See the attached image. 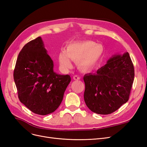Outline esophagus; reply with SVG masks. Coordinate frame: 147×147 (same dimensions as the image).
<instances>
[{
  "mask_svg": "<svg viewBox=\"0 0 147 147\" xmlns=\"http://www.w3.org/2000/svg\"><path fill=\"white\" fill-rule=\"evenodd\" d=\"M80 79V77L79 76H78V75H74V76H73V79H74V80H79Z\"/></svg>",
  "mask_w": 147,
  "mask_h": 147,
  "instance_id": "34e87169",
  "label": "esophagus"
}]
</instances>
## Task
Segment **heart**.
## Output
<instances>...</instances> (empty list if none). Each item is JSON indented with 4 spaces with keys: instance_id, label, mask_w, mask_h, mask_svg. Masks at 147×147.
I'll list each match as a JSON object with an SVG mask.
<instances>
[{
    "instance_id": "obj_1",
    "label": "heart",
    "mask_w": 147,
    "mask_h": 147,
    "mask_svg": "<svg viewBox=\"0 0 147 147\" xmlns=\"http://www.w3.org/2000/svg\"><path fill=\"white\" fill-rule=\"evenodd\" d=\"M101 45L92 41L76 42L68 45L65 51L59 54V61L63 69L71 68L70 59L77 62L79 67L88 70L93 68L100 59L102 53Z\"/></svg>"
}]
</instances>
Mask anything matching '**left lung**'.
I'll use <instances>...</instances> for the list:
<instances>
[{
	"label": "left lung",
	"instance_id": "1",
	"mask_svg": "<svg viewBox=\"0 0 147 147\" xmlns=\"http://www.w3.org/2000/svg\"><path fill=\"white\" fill-rule=\"evenodd\" d=\"M134 69L128 53L115 54L96 73L84 76L87 106L98 114L115 112L129 99Z\"/></svg>",
	"mask_w": 147,
	"mask_h": 147
}]
</instances>
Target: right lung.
Masks as SVG:
<instances>
[{
	"label": "right lung",
	"mask_w": 147,
	"mask_h": 147,
	"mask_svg": "<svg viewBox=\"0 0 147 147\" xmlns=\"http://www.w3.org/2000/svg\"><path fill=\"white\" fill-rule=\"evenodd\" d=\"M39 36L23 47L14 70L20 101L32 112L46 115L54 112L63 100L71 81L69 75L54 71V62Z\"/></svg>",
	"instance_id": "right-lung-1"
}]
</instances>
